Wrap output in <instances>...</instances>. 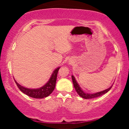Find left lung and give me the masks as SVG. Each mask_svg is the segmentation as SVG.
<instances>
[{
    "instance_id": "obj_1",
    "label": "left lung",
    "mask_w": 129,
    "mask_h": 129,
    "mask_svg": "<svg viewBox=\"0 0 129 129\" xmlns=\"http://www.w3.org/2000/svg\"><path fill=\"white\" fill-rule=\"evenodd\" d=\"M72 81H73L74 87H75L76 92L78 93V94H79L80 96L82 97V98H84V99H92V98H94L103 95V94H105V93H107L108 91L111 89V88H112V86H113V85H112V86L109 87V88L103 90V91H99V92H97L95 93H93V94H90V93H85L83 90H82V88L80 87L79 84H78V82H77V81H76V79H75V78L74 77L73 75H72Z\"/></svg>"
}]
</instances>
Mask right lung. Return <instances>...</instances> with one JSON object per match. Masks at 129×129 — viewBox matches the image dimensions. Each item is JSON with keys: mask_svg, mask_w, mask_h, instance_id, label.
Wrapping results in <instances>:
<instances>
[{"mask_svg": "<svg viewBox=\"0 0 129 129\" xmlns=\"http://www.w3.org/2000/svg\"><path fill=\"white\" fill-rule=\"evenodd\" d=\"M60 67L57 68L53 72V73L50 77L49 81L46 83L44 86L40 87L39 88H28L23 86H22L20 84L16 81L15 82L17 84L19 90L23 93L33 98L42 99L44 98H46L50 95L53 92L55 88L56 79H57V75L58 71Z\"/></svg>", "mask_w": 129, "mask_h": 129, "instance_id": "add662e5", "label": "right lung"}]
</instances>
